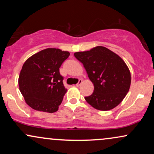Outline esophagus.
<instances>
[{"mask_svg":"<svg viewBox=\"0 0 154 154\" xmlns=\"http://www.w3.org/2000/svg\"><path fill=\"white\" fill-rule=\"evenodd\" d=\"M82 79H79V81H78V82H77V84H76V86H77V87H79V86L80 85L81 83H82Z\"/></svg>","mask_w":154,"mask_h":154,"instance_id":"obj_1","label":"esophagus"}]
</instances>
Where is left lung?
<instances>
[{"label":"left lung","mask_w":154,"mask_h":154,"mask_svg":"<svg viewBox=\"0 0 154 154\" xmlns=\"http://www.w3.org/2000/svg\"><path fill=\"white\" fill-rule=\"evenodd\" d=\"M75 58L82 63L94 91L85 99L100 111L114 109L128 93L131 83L130 70L118 55L103 46L77 52Z\"/></svg>","instance_id":"left-lung-1"}]
</instances>
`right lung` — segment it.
Returning a JSON list of instances; mask_svg holds the SVG:
<instances>
[{"mask_svg":"<svg viewBox=\"0 0 154 154\" xmlns=\"http://www.w3.org/2000/svg\"><path fill=\"white\" fill-rule=\"evenodd\" d=\"M69 55L68 51L47 48L24 63L19 77V90L32 109L48 113L58 111L66 92L59 68Z\"/></svg>","mask_w":154,"mask_h":154,"instance_id":"right-lung-1","label":"right lung"}]
</instances>
